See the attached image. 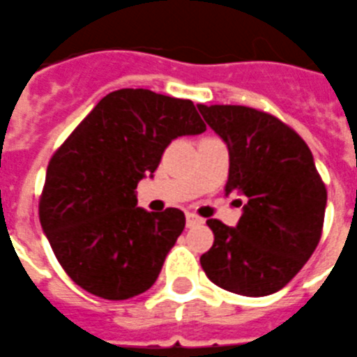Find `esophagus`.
<instances>
[{"label": "esophagus", "mask_w": 357, "mask_h": 357, "mask_svg": "<svg viewBox=\"0 0 357 357\" xmlns=\"http://www.w3.org/2000/svg\"><path fill=\"white\" fill-rule=\"evenodd\" d=\"M185 219H187V227H192V225H198V222L202 221L197 213H190V211L185 215Z\"/></svg>", "instance_id": "obj_1"}]
</instances>
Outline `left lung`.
<instances>
[{
	"mask_svg": "<svg viewBox=\"0 0 357 357\" xmlns=\"http://www.w3.org/2000/svg\"><path fill=\"white\" fill-rule=\"evenodd\" d=\"M228 146L227 192L247 204L238 227L208 219L215 241L200 257L211 282L260 298L281 290L322 236L328 190L305 140L275 116L239 105H198Z\"/></svg>",
	"mask_w": 357,
	"mask_h": 357,
	"instance_id": "left-lung-1",
	"label": "left lung"
}]
</instances>
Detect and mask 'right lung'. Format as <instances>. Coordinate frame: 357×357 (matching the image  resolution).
<instances>
[{"label":"right lung","mask_w":357,"mask_h":357,"mask_svg":"<svg viewBox=\"0 0 357 357\" xmlns=\"http://www.w3.org/2000/svg\"><path fill=\"white\" fill-rule=\"evenodd\" d=\"M204 130L192 100L127 88L102 97L56 149L39 219L78 287L114 301L153 287L185 215L178 208H136L135 189L157 170L174 138Z\"/></svg>","instance_id":"1"}]
</instances>
